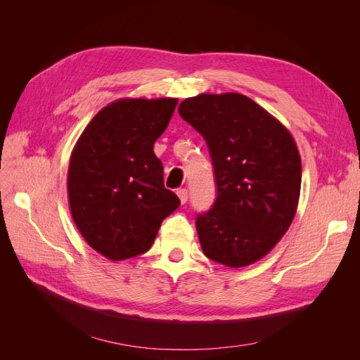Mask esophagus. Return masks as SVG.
<instances>
[{
	"mask_svg": "<svg viewBox=\"0 0 360 360\" xmlns=\"http://www.w3.org/2000/svg\"><path fill=\"white\" fill-rule=\"evenodd\" d=\"M177 197L180 198V202H181V204H184V202H188L189 193H188V191H186V189H179V191H177Z\"/></svg>",
	"mask_w": 360,
	"mask_h": 360,
	"instance_id": "esophagus-1",
	"label": "esophagus"
}]
</instances>
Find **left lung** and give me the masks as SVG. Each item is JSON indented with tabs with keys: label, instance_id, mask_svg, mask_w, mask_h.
<instances>
[{
	"label": "left lung",
	"instance_id": "left-lung-1",
	"mask_svg": "<svg viewBox=\"0 0 360 360\" xmlns=\"http://www.w3.org/2000/svg\"><path fill=\"white\" fill-rule=\"evenodd\" d=\"M180 117L205 139L217 197L197 217L207 258L245 267L267 255L297 210L302 162L291 134L238 93L184 99Z\"/></svg>",
	"mask_w": 360,
	"mask_h": 360
}]
</instances>
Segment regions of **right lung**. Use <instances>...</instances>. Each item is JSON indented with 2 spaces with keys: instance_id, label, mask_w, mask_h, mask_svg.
Here are the masks:
<instances>
[{
  "instance_id": "obj_1",
  "label": "right lung",
  "mask_w": 360,
  "mask_h": 360,
  "mask_svg": "<svg viewBox=\"0 0 360 360\" xmlns=\"http://www.w3.org/2000/svg\"><path fill=\"white\" fill-rule=\"evenodd\" d=\"M177 99H120L94 115L69 163L68 193L75 225L112 261L144 254L162 221L180 205L163 186L153 146Z\"/></svg>"
}]
</instances>
